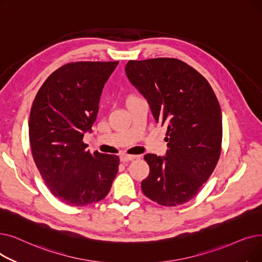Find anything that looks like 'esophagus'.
<instances>
[{"instance_id": "esophagus-1", "label": "esophagus", "mask_w": 262, "mask_h": 262, "mask_svg": "<svg viewBox=\"0 0 262 262\" xmlns=\"http://www.w3.org/2000/svg\"><path fill=\"white\" fill-rule=\"evenodd\" d=\"M138 156L137 155H127V154H124L120 157V161L122 163H127V162H130V161H134V159L137 158Z\"/></svg>"}]
</instances>
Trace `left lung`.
<instances>
[{
    "label": "left lung",
    "mask_w": 262,
    "mask_h": 262,
    "mask_svg": "<svg viewBox=\"0 0 262 262\" xmlns=\"http://www.w3.org/2000/svg\"><path fill=\"white\" fill-rule=\"evenodd\" d=\"M129 81L147 99L156 122L167 126L165 157L146 154L143 194L165 207L194 198L222 152V111L213 89L195 68L172 58L128 61Z\"/></svg>",
    "instance_id": "8db88e82"
}]
</instances>
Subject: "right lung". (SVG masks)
I'll return each mask as SVG.
<instances>
[{"label": "right lung", "mask_w": 262, "mask_h": 262, "mask_svg": "<svg viewBox=\"0 0 262 262\" xmlns=\"http://www.w3.org/2000/svg\"><path fill=\"white\" fill-rule=\"evenodd\" d=\"M118 64L67 63L46 79L33 101L29 120L33 159L52 195L70 206L104 199L119 171L117 155L91 154L83 142L95 122L101 91Z\"/></svg>", "instance_id": "obj_1"}]
</instances>
